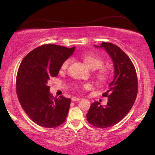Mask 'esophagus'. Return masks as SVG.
<instances>
[{
	"label": "esophagus",
	"instance_id": "esophagus-1",
	"mask_svg": "<svg viewBox=\"0 0 155 155\" xmlns=\"http://www.w3.org/2000/svg\"><path fill=\"white\" fill-rule=\"evenodd\" d=\"M80 100H81V99L79 98V97H73L72 98V101H78Z\"/></svg>",
	"mask_w": 155,
	"mask_h": 155
}]
</instances>
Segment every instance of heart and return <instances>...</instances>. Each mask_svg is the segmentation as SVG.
Instances as JSON below:
<instances>
[{
  "instance_id": "b5f03b06",
  "label": "heart",
  "mask_w": 155,
  "mask_h": 155,
  "mask_svg": "<svg viewBox=\"0 0 155 155\" xmlns=\"http://www.w3.org/2000/svg\"><path fill=\"white\" fill-rule=\"evenodd\" d=\"M83 60L87 66L90 68L92 70H97L100 68L103 65V60L101 58L97 56H91V55H85L82 57ZM70 63V59H67L61 65V70H65L68 67V65ZM111 75V73L109 69L105 68H100L99 71L97 72L96 73V78L98 80V82H101V83H105L107 81H109ZM90 84L86 83L83 84H80V87L82 88H89L90 87Z\"/></svg>"
}]
</instances>
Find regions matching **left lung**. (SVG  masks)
<instances>
[{"mask_svg":"<svg viewBox=\"0 0 155 155\" xmlns=\"http://www.w3.org/2000/svg\"><path fill=\"white\" fill-rule=\"evenodd\" d=\"M100 47L104 48L113 60L114 77L109 90L102 94L108 97L107 106L102 107L98 101L92 104L87 119L94 127L106 128L117 124L130 111L136 99L138 84L134 65L118 46L103 42Z\"/></svg>","mask_w":155,"mask_h":155,"instance_id":"obj_1","label":"left lung"}]
</instances>
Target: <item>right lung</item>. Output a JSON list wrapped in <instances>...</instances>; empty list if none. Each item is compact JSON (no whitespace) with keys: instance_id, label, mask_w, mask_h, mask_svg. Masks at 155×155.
<instances>
[{"instance_id":"right-lung-1","label":"right lung","mask_w":155,"mask_h":155,"mask_svg":"<svg viewBox=\"0 0 155 155\" xmlns=\"http://www.w3.org/2000/svg\"><path fill=\"white\" fill-rule=\"evenodd\" d=\"M71 48L56 44H44L23 58L16 78V92L21 107L35 124L53 128L66 119L71 99L50 94L48 80L56 77L61 65L73 54Z\"/></svg>"}]
</instances>
